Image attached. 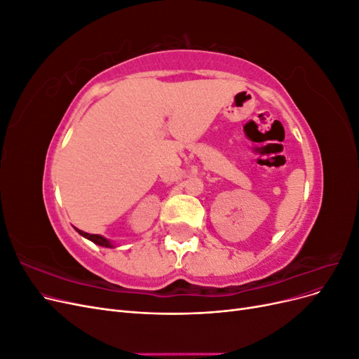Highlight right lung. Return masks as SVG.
Returning a JSON list of instances; mask_svg holds the SVG:
<instances>
[{
    "label": "right lung",
    "mask_w": 359,
    "mask_h": 359,
    "mask_svg": "<svg viewBox=\"0 0 359 359\" xmlns=\"http://www.w3.org/2000/svg\"><path fill=\"white\" fill-rule=\"evenodd\" d=\"M74 229H76V227H74ZM76 232H78L79 235H82L83 238H86V240H90V241H93L94 244L100 245V247H106V248H112V247H115V245L112 244V241H109V240H107V238H104V236H102V235L86 233V232H83V231H81V229H76Z\"/></svg>",
    "instance_id": "add662e5"
}]
</instances>
